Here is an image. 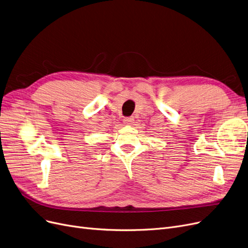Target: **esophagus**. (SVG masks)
<instances>
[{
  "instance_id": "1",
  "label": "esophagus",
  "mask_w": 248,
  "mask_h": 248,
  "mask_svg": "<svg viewBox=\"0 0 248 248\" xmlns=\"http://www.w3.org/2000/svg\"><path fill=\"white\" fill-rule=\"evenodd\" d=\"M124 123L125 124H129V125L133 124V123H134V117H125V118H124Z\"/></svg>"
}]
</instances>
